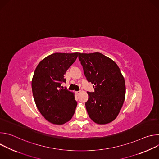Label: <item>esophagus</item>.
Instances as JSON below:
<instances>
[{"mask_svg":"<svg viewBox=\"0 0 159 159\" xmlns=\"http://www.w3.org/2000/svg\"><path fill=\"white\" fill-rule=\"evenodd\" d=\"M75 93H76L77 94H79L80 93V91H75Z\"/></svg>","mask_w":159,"mask_h":159,"instance_id":"34e87169","label":"esophagus"}]
</instances>
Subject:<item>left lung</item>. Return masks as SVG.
<instances>
[{"mask_svg": "<svg viewBox=\"0 0 159 159\" xmlns=\"http://www.w3.org/2000/svg\"><path fill=\"white\" fill-rule=\"evenodd\" d=\"M79 59L87 80L94 84L95 90L87 92L85 107L90 118L99 125L112 121L125 98V82L120 68L112 60L98 52L79 53Z\"/></svg>", "mask_w": 159, "mask_h": 159, "instance_id": "left-lung-1", "label": "left lung"}]
</instances>
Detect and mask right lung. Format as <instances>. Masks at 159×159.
I'll list each match as a JSON object with an SVG mask.
<instances>
[{"instance_id":"right-lung-1","label":"right lung","mask_w":159,"mask_h":159,"mask_svg":"<svg viewBox=\"0 0 159 159\" xmlns=\"http://www.w3.org/2000/svg\"><path fill=\"white\" fill-rule=\"evenodd\" d=\"M77 53H53L42 60L36 66L32 79L33 98L43 116L55 125L70 121L77 102L74 93L61 88L66 70L74 63Z\"/></svg>"}]
</instances>
